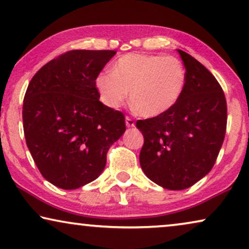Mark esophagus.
I'll return each instance as SVG.
<instances>
[{"instance_id": "obj_1", "label": "esophagus", "mask_w": 249, "mask_h": 249, "mask_svg": "<svg viewBox=\"0 0 249 249\" xmlns=\"http://www.w3.org/2000/svg\"><path fill=\"white\" fill-rule=\"evenodd\" d=\"M125 122H126V126L127 127H133L134 124H135L134 119L130 117V116H126V118H125Z\"/></svg>"}]
</instances>
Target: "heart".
<instances>
[{
    "instance_id": "heart-1",
    "label": "heart",
    "mask_w": 249,
    "mask_h": 249,
    "mask_svg": "<svg viewBox=\"0 0 249 249\" xmlns=\"http://www.w3.org/2000/svg\"><path fill=\"white\" fill-rule=\"evenodd\" d=\"M185 81L187 71L178 58L128 53L115 62L111 72H100L94 83L107 107H121L130 91L135 110L144 117H155L178 104Z\"/></svg>"
}]
</instances>
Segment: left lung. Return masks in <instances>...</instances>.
Segmentation results:
<instances>
[{"label": "left lung", "mask_w": 249, "mask_h": 249, "mask_svg": "<svg viewBox=\"0 0 249 249\" xmlns=\"http://www.w3.org/2000/svg\"><path fill=\"white\" fill-rule=\"evenodd\" d=\"M187 81L178 104L164 114L139 119L144 138L140 165L156 184L183 190L210 173L227 131V100L208 69L178 50Z\"/></svg>", "instance_id": "left-lung-1"}]
</instances>
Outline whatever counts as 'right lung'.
Here are the masks:
<instances>
[{"instance_id": "obj_1", "label": "right lung", "mask_w": 249, "mask_h": 249, "mask_svg": "<svg viewBox=\"0 0 249 249\" xmlns=\"http://www.w3.org/2000/svg\"><path fill=\"white\" fill-rule=\"evenodd\" d=\"M112 50H71L43 66L22 106L27 147L43 178L72 190L102 173L110 145L126 130L123 112L99 100L95 77Z\"/></svg>"}]
</instances>
